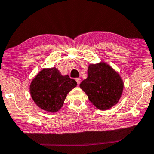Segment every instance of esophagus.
<instances>
[{
  "mask_svg": "<svg viewBox=\"0 0 154 154\" xmlns=\"http://www.w3.org/2000/svg\"><path fill=\"white\" fill-rule=\"evenodd\" d=\"M75 81H76L78 85H79V84H80V83H81V79H79V78H77V79H75Z\"/></svg>",
  "mask_w": 154,
  "mask_h": 154,
  "instance_id": "34e87169",
  "label": "esophagus"
}]
</instances>
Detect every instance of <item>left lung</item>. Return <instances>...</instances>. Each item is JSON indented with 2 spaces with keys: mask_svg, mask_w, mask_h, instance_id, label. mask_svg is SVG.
<instances>
[{
  "mask_svg": "<svg viewBox=\"0 0 154 154\" xmlns=\"http://www.w3.org/2000/svg\"><path fill=\"white\" fill-rule=\"evenodd\" d=\"M87 74L80 87L97 108L106 110L119 103L123 92L124 82L114 69L101 62L90 64Z\"/></svg>",
  "mask_w": 154,
  "mask_h": 154,
  "instance_id": "obj_1",
  "label": "left lung"
}]
</instances>
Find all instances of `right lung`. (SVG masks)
Returning <instances> with one entry per match:
<instances>
[{"label":"right lung","mask_w":154,"mask_h":154,"mask_svg":"<svg viewBox=\"0 0 154 154\" xmlns=\"http://www.w3.org/2000/svg\"><path fill=\"white\" fill-rule=\"evenodd\" d=\"M76 86L74 79L61 75L56 68H44L32 79L30 92L40 108L55 113L63 107L69 91Z\"/></svg>","instance_id":"obj_1"}]
</instances>
